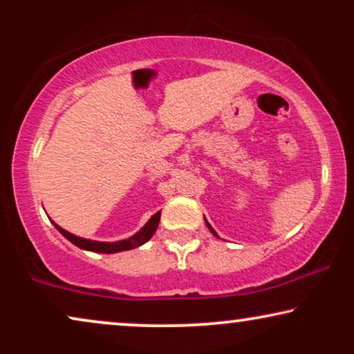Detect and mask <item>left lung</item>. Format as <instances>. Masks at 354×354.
Returning a JSON list of instances; mask_svg holds the SVG:
<instances>
[{"instance_id":"1","label":"left lung","mask_w":354,"mask_h":354,"mask_svg":"<svg viewBox=\"0 0 354 354\" xmlns=\"http://www.w3.org/2000/svg\"><path fill=\"white\" fill-rule=\"evenodd\" d=\"M205 222H206V225H207V229H209V230H211V234H212V235H216V236H217V234H216V230H214V229H212V227H211V225H209V222H207V221H206V219H205Z\"/></svg>"}]
</instances>
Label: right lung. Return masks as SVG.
Instances as JSON below:
<instances>
[{
  "mask_svg": "<svg viewBox=\"0 0 354 354\" xmlns=\"http://www.w3.org/2000/svg\"><path fill=\"white\" fill-rule=\"evenodd\" d=\"M159 219H161V211H158L156 214H153L151 219H149L147 224H145L142 230L130 236V239H125V240H120V241L86 240V239H82V236H77L74 234H71V232L64 230L62 227L57 225L56 222H53V221L51 222H53V225H55L56 229L59 230L61 234L71 241V243L79 246V248L86 250V251H93V253L111 254V253H119V251H125V250H133V248H137V246H142L143 243H147V241L154 235V232H156L158 225H159Z\"/></svg>",
  "mask_w": 354,
  "mask_h": 354,
  "instance_id": "add662e5",
  "label": "right lung"
}]
</instances>
